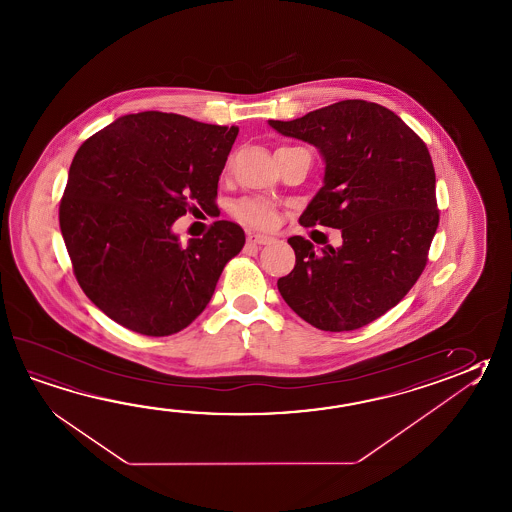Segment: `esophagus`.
I'll return each mask as SVG.
<instances>
[{
	"mask_svg": "<svg viewBox=\"0 0 512 512\" xmlns=\"http://www.w3.org/2000/svg\"><path fill=\"white\" fill-rule=\"evenodd\" d=\"M272 237H268V235H261V233H248V242L250 244H270L272 242Z\"/></svg>",
	"mask_w": 512,
	"mask_h": 512,
	"instance_id": "34e87169",
	"label": "esophagus"
}]
</instances>
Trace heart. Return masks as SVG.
Instances as JSON below:
<instances>
[{"mask_svg":"<svg viewBox=\"0 0 512 512\" xmlns=\"http://www.w3.org/2000/svg\"><path fill=\"white\" fill-rule=\"evenodd\" d=\"M231 213L242 224H248L251 228H261V230H268L277 222V209L273 208L270 202L257 197H246L235 202Z\"/></svg>","mask_w":512,"mask_h":512,"instance_id":"b5f03b06","label":"heart"}]
</instances>
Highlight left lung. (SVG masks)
<instances>
[{"mask_svg":"<svg viewBox=\"0 0 512 512\" xmlns=\"http://www.w3.org/2000/svg\"><path fill=\"white\" fill-rule=\"evenodd\" d=\"M321 149L324 186L299 222L341 230L343 246L290 237L295 266L282 299L324 332L363 328L394 308L425 270L438 230L436 173L425 142L390 109L343 100L303 118L270 120Z\"/></svg>","mask_w":512,"mask_h":512,"instance_id":"1","label":"left lung"}]
</instances>
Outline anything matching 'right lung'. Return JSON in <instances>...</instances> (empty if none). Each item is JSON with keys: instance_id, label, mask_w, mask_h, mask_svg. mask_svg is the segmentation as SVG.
<instances>
[{"instance_id": "right-lung-1", "label": "right lung", "mask_w": 512, "mask_h": 512, "mask_svg": "<svg viewBox=\"0 0 512 512\" xmlns=\"http://www.w3.org/2000/svg\"><path fill=\"white\" fill-rule=\"evenodd\" d=\"M237 126L146 111L118 118L76 151L60 200V228L80 288L127 330L177 334L208 306L246 237L215 220L182 246L171 226L217 206Z\"/></svg>"}]
</instances>
